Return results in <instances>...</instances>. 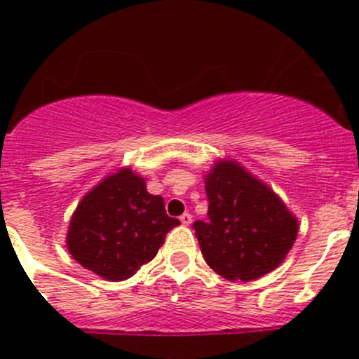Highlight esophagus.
<instances>
[{
    "mask_svg": "<svg viewBox=\"0 0 359 359\" xmlns=\"http://www.w3.org/2000/svg\"><path fill=\"white\" fill-rule=\"evenodd\" d=\"M180 221H182V224H185V226H189V224L192 223V215L187 214V212H185V214H183L182 217H180Z\"/></svg>",
    "mask_w": 359,
    "mask_h": 359,
    "instance_id": "34e87169",
    "label": "esophagus"
}]
</instances>
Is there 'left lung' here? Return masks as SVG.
Masks as SVG:
<instances>
[{
  "label": "left lung",
  "instance_id": "1",
  "mask_svg": "<svg viewBox=\"0 0 359 359\" xmlns=\"http://www.w3.org/2000/svg\"><path fill=\"white\" fill-rule=\"evenodd\" d=\"M208 223L194 230L207 264L226 280L250 282L284 262L298 236V219L271 187L231 158L205 174Z\"/></svg>",
  "mask_w": 359,
  "mask_h": 359
}]
</instances>
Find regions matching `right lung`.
Masks as SVG:
<instances>
[{"label":"right lung","instance_id":"obj_1","mask_svg":"<svg viewBox=\"0 0 359 359\" xmlns=\"http://www.w3.org/2000/svg\"><path fill=\"white\" fill-rule=\"evenodd\" d=\"M177 224V219L165 214L163 198L149 194L145 177L122 167L79 201L66 246L86 269L118 282L151 262Z\"/></svg>","mask_w":359,"mask_h":359}]
</instances>
